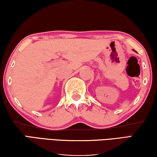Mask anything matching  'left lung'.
I'll list each match as a JSON object with an SVG mask.
<instances>
[{"label": "left lung", "mask_w": 157, "mask_h": 157, "mask_svg": "<svg viewBox=\"0 0 157 157\" xmlns=\"http://www.w3.org/2000/svg\"><path fill=\"white\" fill-rule=\"evenodd\" d=\"M133 51H134V52H136L135 50H134V49H133Z\"/></svg>", "instance_id": "left-lung-1"}]
</instances>
